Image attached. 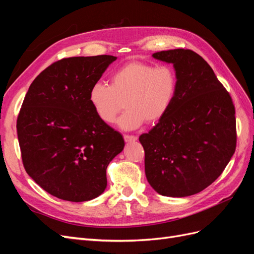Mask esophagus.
<instances>
[{
  "instance_id": "obj_1",
  "label": "esophagus",
  "mask_w": 254,
  "mask_h": 254,
  "mask_svg": "<svg viewBox=\"0 0 254 254\" xmlns=\"http://www.w3.org/2000/svg\"><path fill=\"white\" fill-rule=\"evenodd\" d=\"M124 140L125 142L129 143V142H135L137 140V137L135 135H128V134H125L124 135Z\"/></svg>"
}]
</instances>
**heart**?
Listing matches in <instances>:
<instances>
[{"label": "heart", "instance_id": "heart-1", "mask_svg": "<svg viewBox=\"0 0 254 254\" xmlns=\"http://www.w3.org/2000/svg\"><path fill=\"white\" fill-rule=\"evenodd\" d=\"M178 78L173 67L130 61L111 76V84L95 82L89 91V103L96 117L111 124L124 109L118 121L124 130H133L162 120L174 103ZM126 105H124V102Z\"/></svg>", "mask_w": 254, "mask_h": 254}]
</instances>
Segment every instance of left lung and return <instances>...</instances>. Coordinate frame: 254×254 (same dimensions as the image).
<instances>
[{"label":"left lung","instance_id":"1","mask_svg":"<svg viewBox=\"0 0 254 254\" xmlns=\"http://www.w3.org/2000/svg\"><path fill=\"white\" fill-rule=\"evenodd\" d=\"M152 57L173 64L178 88L165 117L139 137L146 178L160 195H194L216 180L233 156L234 105L197 53L176 49L157 52Z\"/></svg>","mask_w":254,"mask_h":254}]
</instances>
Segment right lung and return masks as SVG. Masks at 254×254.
Wrapping results in <instances>:
<instances>
[{
	"label": "right lung",
	"instance_id": "add662e5",
	"mask_svg": "<svg viewBox=\"0 0 254 254\" xmlns=\"http://www.w3.org/2000/svg\"><path fill=\"white\" fill-rule=\"evenodd\" d=\"M117 57H71L37 76L17 121L23 165L32 179L63 200H92L107 188L106 170L125 142L99 120L89 91Z\"/></svg>",
	"mask_w": 254,
	"mask_h": 254
}]
</instances>
